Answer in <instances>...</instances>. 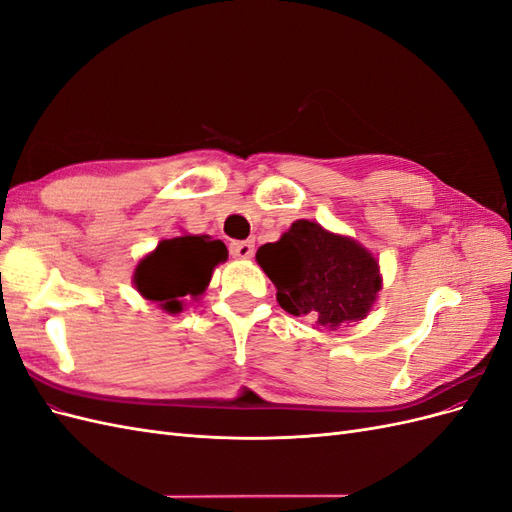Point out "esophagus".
I'll list each match as a JSON object with an SVG mask.
<instances>
[{"mask_svg":"<svg viewBox=\"0 0 512 512\" xmlns=\"http://www.w3.org/2000/svg\"><path fill=\"white\" fill-rule=\"evenodd\" d=\"M230 254L235 258H252L254 256V241L247 239V241H232L228 245Z\"/></svg>","mask_w":512,"mask_h":512,"instance_id":"obj_1","label":"esophagus"}]
</instances>
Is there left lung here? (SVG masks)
<instances>
[{
    "instance_id": "8db88e82",
    "label": "left lung",
    "mask_w": 512,
    "mask_h": 512,
    "mask_svg": "<svg viewBox=\"0 0 512 512\" xmlns=\"http://www.w3.org/2000/svg\"><path fill=\"white\" fill-rule=\"evenodd\" d=\"M256 260L288 314L329 329L363 320L382 284L378 262L363 245L309 220L294 222L280 241L262 245Z\"/></svg>"
}]
</instances>
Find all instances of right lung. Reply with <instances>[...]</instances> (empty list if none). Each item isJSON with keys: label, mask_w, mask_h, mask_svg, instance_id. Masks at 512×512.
I'll return each mask as SVG.
<instances>
[{"label": "right lung", "mask_w": 512, "mask_h": 512, "mask_svg": "<svg viewBox=\"0 0 512 512\" xmlns=\"http://www.w3.org/2000/svg\"><path fill=\"white\" fill-rule=\"evenodd\" d=\"M226 258L228 250L220 239L194 235L168 239L138 262L134 284L143 297L160 303L166 312L177 314L185 294H203L213 267Z\"/></svg>", "instance_id": "1"}]
</instances>
